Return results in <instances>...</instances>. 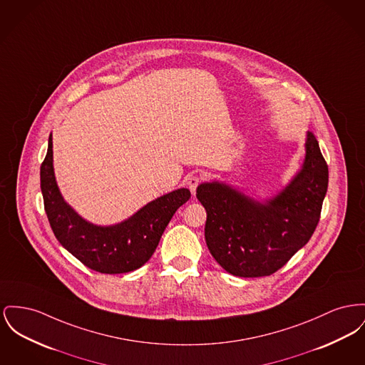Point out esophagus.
I'll return each instance as SVG.
<instances>
[{
  "mask_svg": "<svg viewBox=\"0 0 365 365\" xmlns=\"http://www.w3.org/2000/svg\"><path fill=\"white\" fill-rule=\"evenodd\" d=\"M201 180H202V178H201L200 175H190V176H189L187 185H189V189H190L192 194H195V190H197V187L200 186Z\"/></svg>",
  "mask_w": 365,
  "mask_h": 365,
  "instance_id": "esophagus-1",
  "label": "esophagus"
}]
</instances>
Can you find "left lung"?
Here are the masks:
<instances>
[{
	"label": "left lung",
	"instance_id": "left-lung-1",
	"mask_svg": "<svg viewBox=\"0 0 365 365\" xmlns=\"http://www.w3.org/2000/svg\"><path fill=\"white\" fill-rule=\"evenodd\" d=\"M328 187V165L313 132L292 182L266 204L223 183H202L197 198L207 211L205 241L215 260L238 277L270 276L313 236Z\"/></svg>",
	"mask_w": 365,
	"mask_h": 365
}]
</instances>
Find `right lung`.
<instances>
[{"instance_id": "right-lung-1", "label": "right lung", "mask_w": 365, "mask_h": 365, "mask_svg": "<svg viewBox=\"0 0 365 365\" xmlns=\"http://www.w3.org/2000/svg\"><path fill=\"white\" fill-rule=\"evenodd\" d=\"M40 176L43 208L53 235L86 267L103 274L128 273L143 266L173 214L190 198L187 189H179L151 201L128 220L102 227L88 223L66 204L53 175L51 136Z\"/></svg>"}]
</instances>
